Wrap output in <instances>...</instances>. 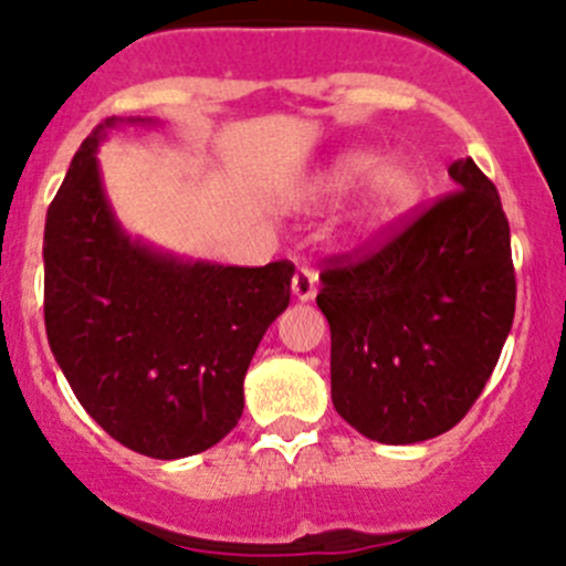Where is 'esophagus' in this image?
<instances>
[{
	"label": "esophagus",
	"instance_id": "34e87169",
	"mask_svg": "<svg viewBox=\"0 0 566 566\" xmlns=\"http://www.w3.org/2000/svg\"><path fill=\"white\" fill-rule=\"evenodd\" d=\"M317 293V273L312 268H298L293 276V295L298 301H312Z\"/></svg>",
	"mask_w": 566,
	"mask_h": 566
}]
</instances>
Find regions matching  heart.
Masks as SVG:
<instances>
[{"label": "heart", "mask_w": 566, "mask_h": 566, "mask_svg": "<svg viewBox=\"0 0 566 566\" xmlns=\"http://www.w3.org/2000/svg\"><path fill=\"white\" fill-rule=\"evenodd\" d=\"M367 180L364 191V219L373 224L399 219L408 213L424 191V180L408 158H380L375 150H350L336 158L325 177V191L345 193Z\"/></svg>", "instance_id": "heart-1"}]
</instances>
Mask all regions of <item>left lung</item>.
Segmentation results:
<instances>
[{
    "mask_svg": "<svg viewBox=\"0 0 566 566\" xmlns=\"http://www.w3.org/2000/svg\"><path fill=\"white\" fill-rule=\"evenodd\" d=\"M458 191L364 256H334L317 306L331 325V399L369 441L452 430L499 364L515 317L510 221L471 158Z\"/></svg>",
    "mask_w": 566,
    "mask_h": 566,
    "instance_id": "8db88e82",
    "label": "left lung"
}]
</instances>
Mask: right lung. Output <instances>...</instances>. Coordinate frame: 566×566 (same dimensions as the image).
Listing matches in <instances>:
<instances>
[{"instance_id":"1","label":"right lung","mask_w":566,"mask_h":566,"mask_svg":"<svg viewBox=\"0 0 566 566\" xmlns=\"http://www.w3.org/2000/svg\"><path fill=\"white\" fill-rule=\"evenodd\" d=\"M117 123L104 119L82 142L49 205L45 334L82 408L114 441L177 460L238 424L251 356L287 310L295 265L191 262L130 241L95 158Z\"/></svg>"}]
</instances>
